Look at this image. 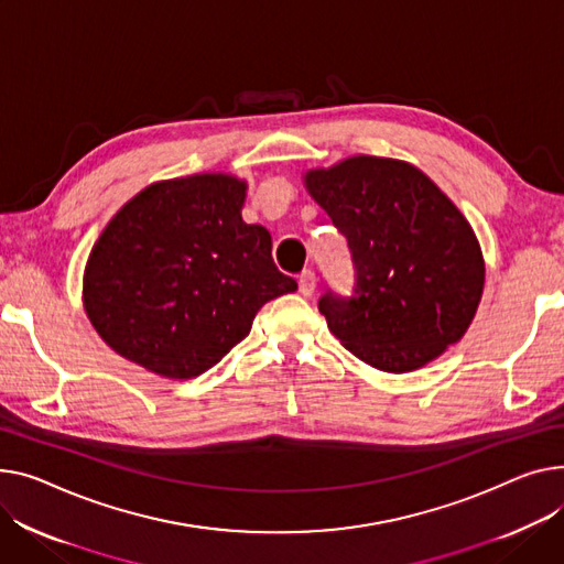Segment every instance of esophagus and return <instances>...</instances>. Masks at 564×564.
Instances as JSON below:
<instances>
[{
	"mask_svg": "<svg viewBox=\"0 0 564 564\" xmlns=\"http://www.w3.org/2000/svg\"><path fill=\"white\" fill-rule=\"evenodd\" d=\"M315 288H317V276H315V272L306 270V272L299 274V292H302L304 296H311V294L315 292Z\"/></svg>",
	"mask_w": 564,
	"mask_h": 564,
	"instance_id": "esophagus-1",
	"label": "esophagus"
}]
</instances>
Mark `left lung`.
<instances>
[{"label":"left lung","instance_id":"left-lung-1","mask_svg":"<svg viewBox=\"0 0 564 564\" xmlns=\"http://www.w3.org/2000/svg\"><path fill=\"white\" fill-rule=\"evenodd\" d=\"M308 195L351 249V296L326 292L328 330L362 362L405 373L467 333L485 260L467 217L415 165L351 156L304 174Z\"/></svg>","mask_w":564,"mask_h":564}]
</instances>
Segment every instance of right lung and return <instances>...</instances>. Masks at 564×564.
Wrapping results in <instances>:
<instances>
[{
	"label": "right lung",
	"instance_id": "obj_1",
	"mask_svg": "<svg viewBox=\"0 0 564 564\" xmlns=\"http://www.w3.org/2000/svg\"><path fill=\"white\" fill-rule=\"evenodd\" d=\"M247 181L206 172L147 185L110 217L84 272L101 340L165 379H195L249 335L256 313L294 292L272 236L242 219Z\"/></svg>",
	"mask_w": 564,
	"mask_h": 564
}]
</instances>
